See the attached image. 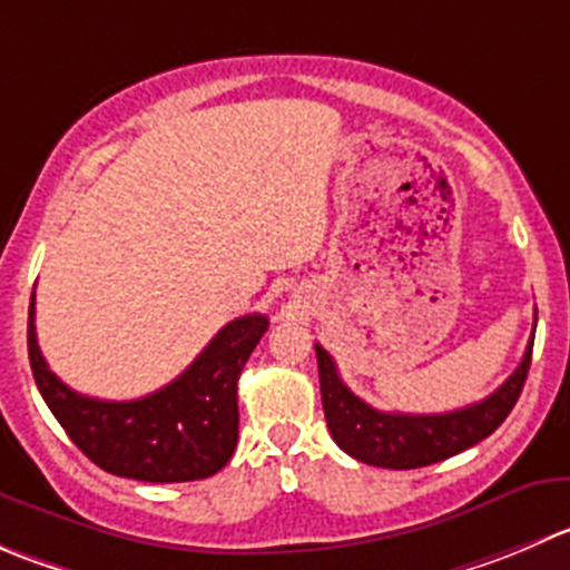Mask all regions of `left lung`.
<instances>
[{
    "mask_svg": "<svg viewBox=\"0 0 570 570\" xmlns=\"http://www.w3.org/2000/svg\"><path fill=\"white\" fill-rule=\"evenodd\" d=\"M532 345L534 336L529 340L527 353H523L515 373L493 395L443 414L379 412L347 390V384L336 373L331 353L323 345H314L323 412L331 438L353 460L364 462V465L390 468V471H412V468L449 460V456L482 443L504 423L507 414L515 406L518 395H521L523 381H527L529 364H532Z\"/></svg>",
    "mask_w": 570,
    "mask_h": 570,
    "instance_id": "left-lung-1",
    "label": "left lung"
}]
</instances>
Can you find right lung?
Instances as JSON below:
<instances>
[{
  "label": "right lung",
  "mask_w": 570,
  "mask_h": 570,
  "mask_svg": "<svg viewBox=\"0 0 570 570\" xmlns=\"http://www.w3.org/2000/svg\"><path fill=\"white\" fill-rule=\"evenodd\" d=\"M267 325L264 314L236 317L173 384L136 401H99L75 392L49 370L36 340L32 292L27 353L43 401L94 465L138 482H195L223 471L234 456L236 384Z\"/></svg>",
  "instance_id": "right-lung-1"
}]
</instances>
